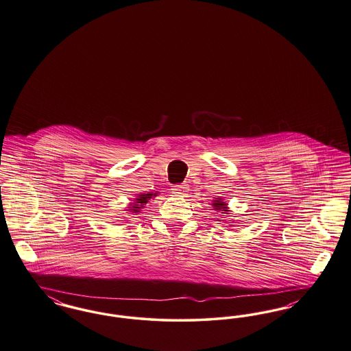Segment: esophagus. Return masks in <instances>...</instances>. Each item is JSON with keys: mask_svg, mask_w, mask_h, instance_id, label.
<instances>
[{"mask_svg": "<svg viewBox=\"0 0 351 351\" xmlns=\"http://www.w3.org/2000/svg\"><path fill=\"white\" fill-rule=\"evenodd\" d=\"M188 191H189V189H188V185H185V184L173 185V186H172V193H173L175 196H185Z\"/></svg>", "mask_w": 351, "mask_h": 351, "instance_id": "esophagus-1", "label": "esophagus"}]
</instances>
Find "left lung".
I'll list each match as a JSON object with an SVG mask.
<instances>
[{"label":"left lung","instance_id":"8db88e82","mask_svg":"<svg viewBox=\"0 0 351 351\" xmlns=\"http://www.w3.org/2000/svg\"><path fill=\"white\" fill-rule=\"evenodd\" d=\"M211 206L214 208V210L218 211V213H221V214H228V208H227V202L223 201V198H221V197H218V198H215V199H213V202H211ZM218 221H223V219H218Z\"/></svg>","mask_w":351,"mask_h":351}]
</instances>
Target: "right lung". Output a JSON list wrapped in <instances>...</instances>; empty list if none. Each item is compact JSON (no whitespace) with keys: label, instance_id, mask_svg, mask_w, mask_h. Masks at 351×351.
<instances>
[{"label":"right lung","instance_id":"add662e5","mask_svg":"<svg viewBox=\"0 0 351 351\" xmlns=\"http://www.w3.org/2000/svg\"><path fill=\"white\" fill-rule=\"evenodd\" d=\"M158 196V192H149V193H140V195H137L136 198L133 199V202H130L128 206H126L125 210L128 213H133V214H136V213H141V209L142 208H145V205L149 202V199H152L153 197Z\"/></svg>","mask_w":351,"mask_h":351}]
</instances>
